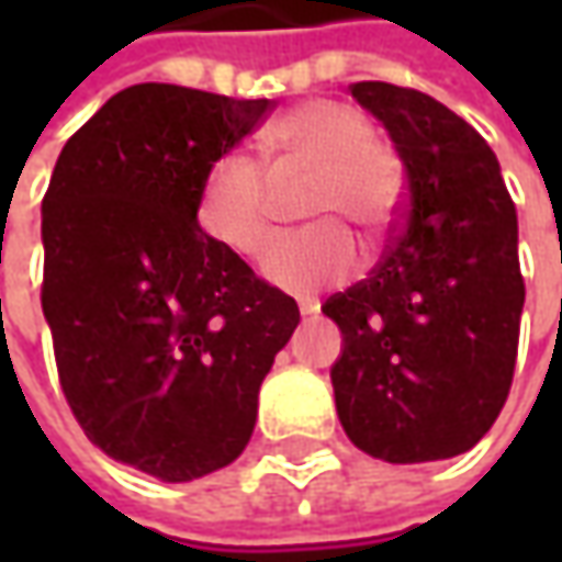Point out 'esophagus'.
Masks as SVG:
<instances>
[{"label": "esophagus", "mask_w": 562, "mask_h": 562, "mask_svg": "<svg viewBox=\"0 0 562 562\" xmlns=\"http://www.w3.org/2000/svg\"><path fill=\"white\" fill-rule=\"evenodd\" d=\"M300 313H303V318H310V315H315V313H318V310H315V306H306V303H303V306H300Z\"/></svg>", "instance_id": "obj_1"}]
</instances>
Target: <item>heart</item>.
Segmentation results:
<instances>
[{"mask_svg": "<svg viewBox=\"0 0 562 562\" xmlns=\"http://www.w3.org/2000/svg\"><path fill=\"white\" fill-rule=\"evenodd\" d=\"M266 156L278 175L313 171L306 190L310 215L350 218L362 231H381L400 203V162L375 140L366 112L335 99H310L266 131ZM196 218L203 231L237 256H256L269 240V175L259 159L240 149L222 153L205 171ZM350 231L322 218L281 234L262 259V274L274 288L313 293L340 284L357 271Z\"/></svg>", "mask_w": 562, "mask_h": 562, "instance_id": "obj_1", "label": "heart"}]
</instances>
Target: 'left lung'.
Masks as SVG:
<instances>
[{
  "mask_svg": "<svg viewBox=\"0 0 562 562\" xmlns=\"http://www.w3.org/2000/svg\"><path fill=\"white\" fill-rule=\"evenodd\" d=\"M350 93L406 168L397 237L369 278L325 300L347 438L384 463H431L482 441L507 403L526 284L516 205L485 137L428 93L384 80Z\"/></svg>",
  "mask_w": 562,
  "mask_h": 562,
  "instance_id": "1",
  "label": "left lung"
}]
</instances>
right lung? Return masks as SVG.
I'll use <instances>...</instances> for the list:
<instances>
[{"label":"right lung","instance_id":"add662e5","mask_svg":"<svg viewBox=\"0 0 562 562\" xmlns=\"http://www.w3.org/2000/svg\"><path fill=\"white\" fill-rule=\"evenodd\" d=\"M271 105L134 83L65 143L43 196L40 300L65 400L102 453L162 482L244 453L300 322L196 222L209 165Z\"/></svg>","mask_w":562,"mask_h":562}]
</instances>
